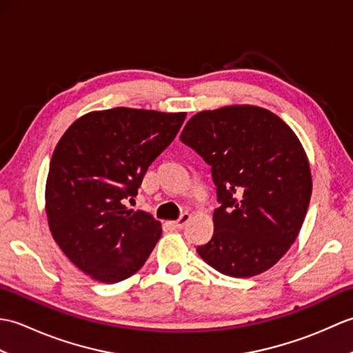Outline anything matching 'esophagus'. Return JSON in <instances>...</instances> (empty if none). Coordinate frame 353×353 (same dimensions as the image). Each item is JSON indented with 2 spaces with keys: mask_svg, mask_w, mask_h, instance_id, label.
I'll return each mask as SVG.
<instances>
[{
  "mask_svg": "<svg viewBox=\"0 0 353 353\" xmlns=\"http://www.w3.org/2000/svg\"><path fill=\"white\" fill-rule=\"evenodd\" d=\"M190 219H191V215H190L188 212H185V214H182V215H181V219L174 221V226H176L177 229H183V228H185V224L190 221Z\"/></svg>",
  "mask_w": 353,
  "mask_h": 353,
  "instance_id": "esophagus-1",
  "label": "esophagus"
}]
</instances>
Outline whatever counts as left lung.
<instances>
[{"label": "left lung", "instance_id": "8db88e82", "mask_svg": "<svg viewBox=\"0 0 353 353\" xmlns=\"http://www.w3.org/2000/svg\"><path fill=\"white\" fill-rule=\"evenodd\" d=\"M181 141L212 167L221 203L200 258L232 277L267 272L296 241L310 206L311 168L297 134L273 112L232 104L194 115Z\"/></svg>", "mask_w": 353, "mask_h": 353}]
</instances>
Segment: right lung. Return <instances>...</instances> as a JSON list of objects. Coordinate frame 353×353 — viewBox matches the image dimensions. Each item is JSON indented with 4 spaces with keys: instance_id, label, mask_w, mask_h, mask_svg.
Masks as SVG:
<instances>
[{
    "instance_id": "obj_1",
    "label": "right lung",
    "mask_w": 353,
    "mask_h": 353,
    "mask_svg": "<svg viewBox=\"0 0 353 353\" xmlns=\"http://www.w3.org/2000/svg\"><path fill=\"white\" fill-rule=\"evenodd\" d=\"M185 112L114 108L77 118L52 153L45 212L52 238L94 281L117 283L145 264L161 221L127 209L150 163L183 124Z\"/></svg>"
}]
</instances>
